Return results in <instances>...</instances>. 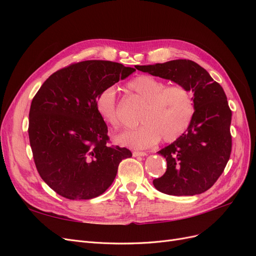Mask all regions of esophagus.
<instances>
[{
  "mask_svg": "<svg viewBox=\"0 0 256 256\" xmlns=\"http://www.w3.org/2000/svg\"><path fill=\"white\" fill-rule=\"evenodd\" d=\"M132 154H134V157H144L147 154L145 152H134Z\"/></svg>",
  "mask_w": 256,
  "mask_h": 256,
  "instance_id": "34e87169",
  "label": "esophagus"
}]
</instances>
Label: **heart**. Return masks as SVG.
<instances>
[{
	"instance_id": "obj_1",
	"label": "heart",
	"mask_w": 256,
	"mask_h": 256,
	"mask_svg": "<svg viewBox=\"0 0 256 256\" xmlns=\"http://www.w3.org/2000/svg\"><path fill=\"white\" fill-rule=\"evenodd\" d=\"M126 88L144 102L138 120L142 125L124 131L116 138L122 146L131 148H148L162 138L173 142L182 136L194 115V102L191 92L182 85H170L150 74H140L131 79ZM96 111L112 128L120 127L114 88H106L96 97Z\"/></svg>"
}]
</instances>
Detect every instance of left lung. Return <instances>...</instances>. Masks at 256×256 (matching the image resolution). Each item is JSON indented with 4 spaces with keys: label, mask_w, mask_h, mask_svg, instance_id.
Returning <instances> with one entry per match:
<instances>
[{
    "label": "left lung",
    "mask_w": 256,
    "mask_h": 256,
    "mask_svg": "<svg viewBox=\"0 0 256 256\" xmlns=\"http://www.w3.org/2000/svg\"><path fill=\"white\" fill-rule=\"evenodd\" d=\"M136 68L182 85L193 92L194 115L176 141L158 152L166 160L164 176L154 188L168 196H196L209 188L223 173L232 150V111L221 85L203 67L190 60H174Z\"/></svg>",
    "instance_id": "left-lung-1"
}]
</instances>
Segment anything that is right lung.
Returning <instances> with one entry per match:
<instances>
[{"label": "right lung", "instance_id": "1", "mask_svg": "<svg viewBox=\"0 0 256 256\" xmlns=\"http://www.w3.org/2000/svg\"><path fill=\"white\" fill-rule=\"evenodd\" d=\"M136 70L110 60H84L60 69L32 100L28 138L37 171L69 200L99 196L115 180L120 162L132 156L106 144L108 127L96 111L98 92Z\"/></svg>", "mask_w": 256, "mask_h": 256}]
</instances>
